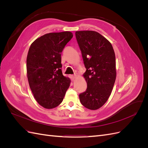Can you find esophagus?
Wrapping results in <instances>:
<instances>
[{"label": "esophagus", "instance_id": "1", "mask_svg": "<svg viewBox=\"0 0 148 148\" xmlns=\"http://www.w3.org/2000/svg\"><path fill=\"white\" fill-rule=\"evenodd\" d=\"M70 79L71 80H74L76 78V75H70Z\"/></svg>", "mask_w": 148, "mask_h": 148}]
</instances>
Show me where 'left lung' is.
I'll return each mask as SVG.
<instances>
[{"label":"left lung","instance_id":"obj_1","mask_svg":"<svg viewBox=\"0 0 148 148\" xmlns=\"http://www.w3.org/2000/svg\"><path fill=\"white\" fill-rule=\"evenodd\" d=\"M75 36L86 69L83 76L87 89L79 95V101L86 108L96 110L112 91L116 78L115 52L110 42L96 31H77Z\"/></svg>","mask_w":148,"mask_h":148}]
</instances>
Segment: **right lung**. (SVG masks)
<instances>
[{"label":"right lung","mask_w":148,"mask_h":148,"mask_svg":"<svg viewBox=\"0 0 148 148\" xmlns=\"http://www.w3.org/2000/svg\"><path fill=\"white\" fill-rule=\"evenodd\" d=\"M72 37L70 31L50 33L36 39L29 49L28 83L36 100L44 108L59 106L70 86V79L61 70V53Z\"/></svg>","instance_id":"add662e5"}]
</instances>
